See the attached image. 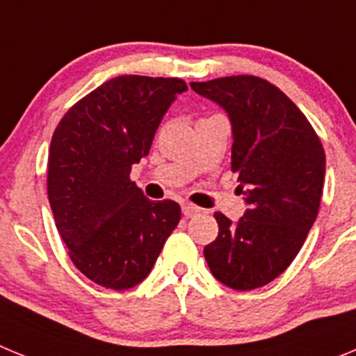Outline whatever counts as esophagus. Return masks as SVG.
<instances>
[{
	"mask_svg": "<svg viewBox=\"0 0 356 356\" xmlns=\"http://www.w3.org/2000/svg\"><path fill=\"white\" fill-rule=\"evenodd\" d=\"M181 213H184L185 217H194V216H200L201 209L191 205V203H184V205H181Z\"/></svg>",
	"mask_w": 356,
	"mask_h": 356,
	"instance_id": "obj_1",
	"label": "esophagus"
}]
</instances>
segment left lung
<instances>
[{
  "instance_id": "1",
  "label": "left lung",
  "mask_w": 356,
  "mask_h": 356,
  "mask_svg": "<svg viewBox=\"0 0 356 356\" xmlns=\"http://www.w3.org/2000/svg\"><path fill=\"white\" fill-rule=\"evenodd\" d=\"M191 87L228 114L232 169L248 207L237 222L216 212L219 235L203 254L226 287H262L291 266L316 221L325 149L300 108L262 78L226 76Z\"/></svg>"
}]
</instances>
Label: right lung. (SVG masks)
Segmentation results:
<instances>
[{
	"label": "right lung",
	"instance_id": "add662e5",
	"mask_svg": "<svg viewBox=\"0 0 356 356\" xmlns=\"http://www.w3.org/2000/svg\"><path fill=\"white\" fill-rule=\"evenodd\" d=\"M185 90L178 78H112L69 108L53 134L48 197L56 229L72 264L102 287L140 284L180 222V205L147 200L130 171Z\"/></svg>",
	"mask_w": 356,
	"mask_h": 356
}]
</instances>
